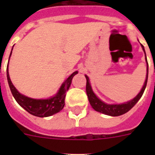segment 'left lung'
<instances>
[{
    "instance_id": "obj_1",
    "label": "left lung",
    "mask_w": 155,
    "mask_h": 155,
    "mask_svg": "<svg viewBox=\"0 0 155 155\" xmlns=\"http://www.w3.org/2000/svg\"><path fill=\"white\" fill-rule=\"evenodd\" d=\"M142 49L144 51V47L142 46ZM146 54V52H145ZM146 61L147 63V79L145 81V84L142 87L141 92L138 93L137 97L134 98L132 101L127 102V103L121 104H107L104 103L101 101L99 98H97V97L94 94V92L92 91L91 85L89 84V79L87 75H85L86 80H87V83H86V92H87V98L89 101V103L91 104L92 108H94L95 110L99 112V113H102L106 115L113 116V117H117V116H120L124 114V113H127L128 111H130L134 106L137 104V102L140 100V98L142 97L143 92H144L146 87H147V79H148V62H147V56H146Z\"/></svg>"
}]
</instances>
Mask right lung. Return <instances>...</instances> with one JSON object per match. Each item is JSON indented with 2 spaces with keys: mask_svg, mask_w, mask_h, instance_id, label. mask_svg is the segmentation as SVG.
<instances>
[{
  "mask_svg": "<svg viewBox=\"0 0 155 155\" xmlns=\"http://www.w3.org/2000/svg\"><path fill=\"white\" fill-rule=\"evenodd\" d=\"M11 54H12V51L10 53V55ZM10 55H9V58H10ZM77 73L78 71L73 72L62 84L58 93L54 97L47 100H35L20 94L11 82L10 78L8 75V68H7V80H8L11 92L13 97L15 98L16 101L30 114L36 116V117H46L54 115L63 109L65 104L64 100H65L66 92H68L70 87L72 78Z\"/></svg>",
  "mask_w": 155,
  "mask_h": 155,
  "instance_id": "1",
  "label": "right lung"
}]
</instances>
